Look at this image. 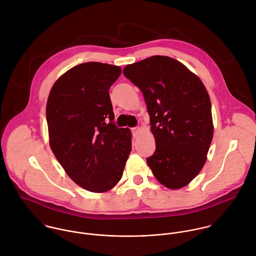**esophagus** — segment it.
<instances>
[{
    "label": "esophagus",
    "instance_id": "obj_1",
    "mask_svg": "<svg viewBox=\"0 0 256 256\" xmlns=\"http://www.w3.org/2000/svg\"><path fill=\"white\" fill-rule=\"evenodd\" d=\"M140 131H141V128H140V127H135V128H133V129H132L133 136H134V137H136Z\"/></svg>",
    "mask_w": 256,
    "mask_h": 256
}]
</instances>
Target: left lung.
<instances>
[{
	"instance_id": "obj_1",
	"label": "left lung",
	"mask_w": 256,
	"mask_h": 256,
	"mask_svg": "<svg viewBox=\"0 0 256 256\" xmlns=\"http://www.w3.org/2000/svg\"><path fill=\"white\" fill-rule=\"evenodd\" d=\"M124 76L143 92L156 141L146 158L154 178L170 189L200 172L213 139L212 108L201 80L180 62L152 56L127 65Z\"/></svg>"
}]
</instances>
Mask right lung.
Here are the masks:
<instances>
[{
    "label": "right lung",
    "instance_id": "add662e5",
    "mask_svg": "<svg viewBox=\"0 0 256 256\" xmlns=\"http://www.w3.org/2000/svg\"><path fill=\"white\" fill-rule=\"evenodd\" d=\"M120 74L110 64H80L57 80L47 100L51 150L74 182L92 192L116 185L132 148L131 132L115 125L110 100Z\"/></svg>",
    "mask_w": 256,
    "mask_h": 256
}]
</instances>
